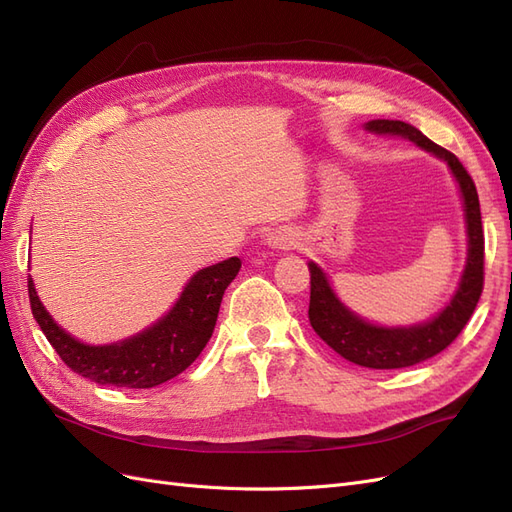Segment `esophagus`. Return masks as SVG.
I'll use <instances>...</instances> for the list:
<instances>
[{
	"instance_id": "obj_1",
	"label": "esophagus",
	"mask_w": 512,
	"mask_h": 512,
	"mask_svg": "<svg viewBox=\"0 0 512 512\" xmlns=\"http://www.w3.org/2000/svg\"><path fill=\"white\" fill-rule=\"evenodd\" d=\"M269 243H271L273 247H280V250H286V247H290V245H292L290 235H286V232H273L271 239H269Z\"/></svg>"
}]
</instances>
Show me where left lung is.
Masks as SVG:
<instances>
[{
  "instance_id": "left-lung-1",
  "label": "left lung",
  "mask_w": 512,
  "mask_h": 512,
  "mask_svg": "<svg viewBox=\"0 0 512 512\" xmlns=\"http://www.w3.org/2000/svg\"><path fill=\"white\" fill-rule=\"evenodd\" d=\"M369 132L378 134H397L414 141L438 158L446 160L451 166L455 179L463 194L468 222V265L463 271L459 290L453 301L446 305L444 312L433 320L408 329H384L374 327L359 316H354L337 301L327 277L309 262V324L318 333L324 344H329L346 361L369 369H401L416 363H423L431 356L440 354L451 346L457 335L472 318L480 292L485 286V235L483 222H480L478 194L468 170L463 168L459 158L448 149L436 145L433 141L406 121L393 119H374L365 123Z\"/></svg>"
}]
</instances>
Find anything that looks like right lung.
Masks as SVG:
<instances>
[{
    "instance_id": "1",
    "label": "right lung",
    "mask_w": 512,
    "mask_h": 512,
    "mask_svg": "<svg viewBox=\"0 0 512 512\" xmlns=\"http://www.w3.org/2000/svg\"><path fill=\"white\" fill-rule=\"evenodd\" d=\"M239 269L241 260L235 256L198 271L160 322L113 346H85L57 327L42 307L32 277L27 280L29 305L49 344L74 374L117 389H151L198 359L213 335L224 290Z\"/></svg>"
}]
</instances>
